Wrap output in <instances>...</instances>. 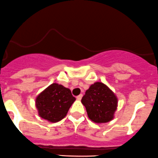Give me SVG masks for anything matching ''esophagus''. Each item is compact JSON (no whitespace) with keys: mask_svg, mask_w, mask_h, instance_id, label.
I'll list each match as a JSON object with an SVG mask.
<instances>
[{"mask_svg":"<svg viewBox=\"0 0 158 158\" xmlns=\"http://www.w3.org/2000/svg\"><path fill=\"white\" fill-rule=\"evenodd\" d=\"M82 96H83V94H79V95L77 96V100H81V99L82 98Z\"/></svg>","mask_w":158,"mask_h":158,"instance_id":"obj_1","label":"esophagus"}]
</instances>
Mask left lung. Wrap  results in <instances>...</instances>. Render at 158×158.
I'll return each mask as SVG.
<instances>
[{
  "instance_id": "1",
  "label": "left lung",
  "mask_w": 158,
  "mask_h": 158,
  "mask_svg": "<svg viewBox=\"0 0 158 158\" xmlns=\"http://www.w3.org/2000/svg\"><path fill=\"white\" fill-rule=\"evenodd\" d=\"M81 102L86 108L90 119L97 123L112 120L117 107L115 94L101 82L91 85L82 98Z\"/></svg>"
}]
</instances>
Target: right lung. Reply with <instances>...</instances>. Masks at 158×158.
I'll return each instance as SVG.
<instances>
[{"label":"right lung","mask_w":158,"mask_h":158,"mask_svg":"<svg viewBox=\"0 0 158 158\" xmlns=\"http://www.w3.org/2000/svg\"><path fill=\"white\" fill-rule=\"evenodd\" d=\"M70 89L58 84H52L36 98L39 114L44 119L56 123L64 118L75 101Z\"/></svg>","instance_id":"obj_1"}]
</instances>
